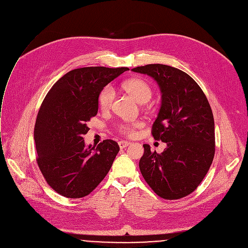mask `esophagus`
Masks as SVG:
<instances>
[{"label":"esophagus","mask_w":248,"mask_h":248,"mask_svg":"<svg viewBox=\"0 0 248 248\" xmlns=\"http://www.w3.org/2000/svg\"><path fill=\"white\" fill-rule=\"evenodd\" d=\"M118 144H119V147H120V148H124V147L130 145L131 142H130V141H127V140H120V141H118Z\"/></svg>","instance_id":"esophagus-1"}]
</instances>
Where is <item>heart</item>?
Instances as JSON below:
<instances>
[{"mask_svg":"<svg viewBox=\"0 0 248 248\" xmlns=\"http://www.w3.org/2000/svg\"><path fill=\"white\" fill-rule=\"evenodd\" d=\"M123 88L131 93L139 103H145L152 97L153 90L147 81L140 78H134L127 80L123 83ZM115 96L114 89L111 85L105 86L97 96V104L102 110H108L113 103ZM141 123L139 121L124 123L119 125L118 132L126 137H132L135 135L136 129L140 127Z\"/></svg>","mask_w":248,"mask_h":248,"instance_id":"1","label":"heart"}]
</instances>
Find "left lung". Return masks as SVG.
Here are the masks:
<instances>
[{
  "mask_svg": "<svg viewBox=\"0 0 248 248\" xmlns=\"http://www.w3.org/2000/svg\"><path fill=\"white\" fill-rule=\"evenodd\" d=\"M152 76L162 102L152 127L155 140L167 143L161 154L143 144L139 166L152 189L168 201L191 193L204 179L215 155L212 109L202 88L186 72L165 64L132 69Z\"/></svg>",
  "mask_w": 248,
  "mask_h": 248,
  "instance_id": "1",
  "label": "left lung"
}]
</instances>
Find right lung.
Returning <instances> with one entry per match:
<instances>
[{
  "instance_id": "1",
  "label": "right lung",
  "mask_w": 248,
  "mask_h": 248,
  "mask_svg": "<svg viewBox=\"0 0 248 248\" xmlns=\"http://www.w3.org/2000/svg\"><path fill=\"white\" fill-rule=\"evenodd\" d=\"M128 67L104 66L73 69L48 91L39 109L34 140L38 166L55 191L67 199H81L100 184L119 152L113 140L85 146L86 122L97 113L102 89Z\"/></svg>"
}]
</instances>
